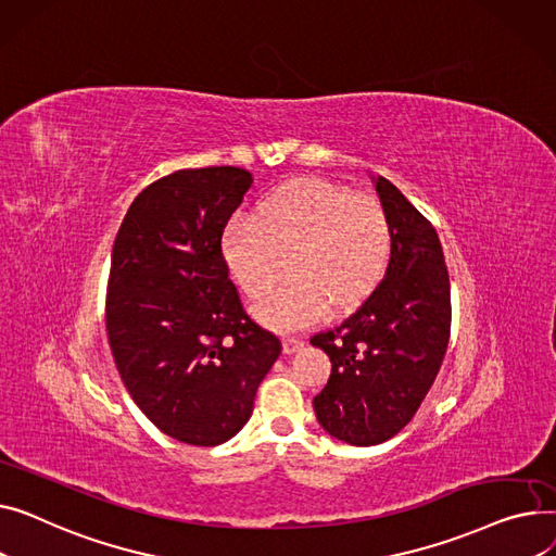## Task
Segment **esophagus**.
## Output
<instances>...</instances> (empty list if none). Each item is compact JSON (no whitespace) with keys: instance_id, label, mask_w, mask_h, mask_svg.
Returning a JSON list of instances; mask_svg holds the SVG:
<instances>
[{"instance_id":"1","label":"esophagus","mask_w":556,"mask_h":556,"mask_svg":"<svg viewBox=\"0 0 556 556\" xmlns=\"http://www.w3.org/2000/svg\"><path fill=\"white\" fill-rule=\"evenodd\" d=\"M303 345H305V341H303L301 337H285V341H282V350H285V354L299 352Z\"/></svg>"}]
</instances>
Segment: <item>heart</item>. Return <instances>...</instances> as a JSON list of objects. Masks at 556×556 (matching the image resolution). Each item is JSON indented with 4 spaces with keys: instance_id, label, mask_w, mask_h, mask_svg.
I'll use <instances>...</instances> for the list:
<instances>
[{
    "instance_id": "b5f03b06",
    "label": "heart",
    "mask_w": 556,
    "mask_h": 556,
    "mask_svg": "<svg viewBox=\"0 0 556 556\" xmlns=\"http://www.w3.org/2000/svg\"><path fill=\"white\" fill-rule=\"evenodd\" d=\"M219 249L249 301L269 296L287 260L289 280L257 316L278 330H301L330 305L354 307L377 287L393 251V224L372 194L299 179L269 192L253 219L228 222Z\"/></svg>"
}]
</instances>
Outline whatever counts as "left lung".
Returning a JSON list of instances; mask_svg holds the SVG:
<instances>
[{
    "label": "left lung",
    "instance_id": "obj_1",
    "mask_svg": "<svg viewBox=\"0 0 556 556\" xmlns=\"http://www.w3.org/2000/svg\"><path fill=\"white\" fill-rule=\"evenodd\" d=\"M393 224L381 282L337 328L309 339L332 362L314 397L320 427L356 444H381L415 417L451 337V285L433 224L383 177L375 179Z\"/></svg>",
    "mask_w": 556,
    "mask_h": 556
}]
</instances>
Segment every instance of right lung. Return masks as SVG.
<instances>
[{"instance_id":"obj_1","label":"right lung","mask_w":556,"mask_h":556,"mask_svg":"<svg viewBox=\"0 0 556 556\" xmlns=\"http://www.w3.org/2000/svg\"><path fill=\"white\" fill-rule=\"evenodd\" d=\"M236 166L175 170L127 208L112 249L105 325L116 370L159 431L231 440L282 343L244 312L222 231L251 188Z\"/></svg>"}]
</instances>
